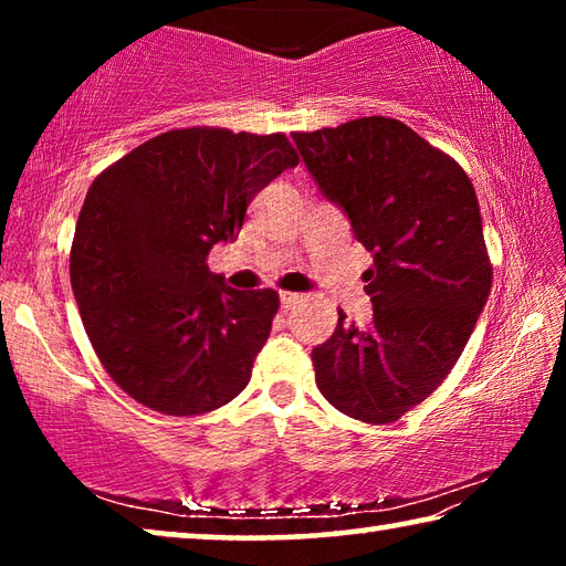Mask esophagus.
<instances>
[{"label": "esophagus", "mask_w": 566, "mask_h": 566, "mask_svg": "<svg viewBox=\"0 0 566 566\" xmlns=\"http://www.w3.org/2000/svg\"><path fill=\"white\" fill-rule=\"evenodd\" d=\"M280 300H282V306H284V310H292V306L300 304V302L304 300V296H302V294H296V292H282V294H280Z\"/></svg>", "instance_id": "esophagus-1"}]
</instances>
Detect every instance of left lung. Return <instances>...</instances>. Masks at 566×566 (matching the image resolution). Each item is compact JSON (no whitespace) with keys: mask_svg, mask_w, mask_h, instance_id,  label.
<instances>
[{"mask_svg":"<svg viewBox=\"0 0 566 566\" xmlns=\"http://www.w3.org/2000/svg\"><path fill=\"white\" fill-rule=\"evenodd\" d=\"M292 139L375 256L361 274L371 322L357 327L339 310L337 329L312 349L317 387L342 415L389 424L447 379L490 296L476 191L399 119L361 117Z\"/></svg>","mask_w":566,"mask_h":566,"instance_id":"left-lung-1","label":"left lung"}]
</instances>
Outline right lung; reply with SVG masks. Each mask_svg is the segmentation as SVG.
<instances>
[{
  "label": "right lung",
  "mask_w": 566,
  "mask_h": 566,
  "mask_svg": "<svg viewBox=\"0 0 566 566\" xmlns=\"http://www.w3.org/2000/svg\"><path fill=\"white\" fill-rule=\"evenodd\" d=\"M296 165L282 132L189 127L145 142L92 181L72 290L102 367L139 405L207 415L249 385L280 294L229 290L207 256L237 237L256 191Z\"/></svg>",
  "instance_id": "obj_1"
}]
</instances>
